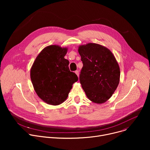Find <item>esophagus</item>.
Segmentation results:
<instances>
[{"label": "esophagus", "instance_id": "obj_1", "mask_svg": "<svg viewBox=\"0 0 150 150\" xmlns=\"http://www.w3.org/2000/svg\"><path fill=\"white\" fill-rule=\"evenodd\" d=\"M75 73L76 74V75H77L78 76H79V71H76L75 72Z\"/></svg>", "mask_w": 150, "mask_h": 150}]
</instances>
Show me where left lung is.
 Here are the masks:
<instances>
[{"mask_svg": "<svg viewBox=\"0 0 150 150\" xmlns=\"http://www.w3.org/2000/svg\"><path fill=\"white\" fill-rule=\"evenodd\" d=\"M83 67L80 83L87 98L103 104L113 94L120 81V71L113 53L104 46L89 42L78 47Z\"/></svg>", "mask_w": 150, "mask_h": 150, "instance_id": "1", "label": "left lung"}]
</instances>
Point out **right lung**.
<instances>
[{"mask_svg": "<svg viewBox=\"0 0 150 150\" xmlns=\"http://www.w3.org/2000/svg\"><path fill=\"white\" fill-rule=\"evenodd\" d=\"M68 48L50 45L36 57L30 70V78L37 96L48 104L57 105L65 101L78 81L77 75L69 69L65 59Z\"/></svg>", "mask_w": 150, "mask_h": 150, "instance_id": "add662e5", "label": "right lung"}]
</instances>
